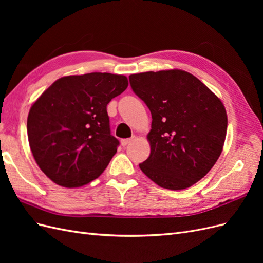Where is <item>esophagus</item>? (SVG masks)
Instances as JSON below:
<instances>
[{
    "mask_svg": "<svg viewBox=\"0 0 263 263\" xmlns=\"http://www.w3.org/2000/svg\"><path fill=\"white\" fill-rule=\"evenodd\" d=\"M134 140V137H132V138H126V139H122L121 140V144H122V146L123 147H125V146H127L128 144H130V142Z\"/></svg>",
    "mask_w": 263,
    "mask_h": 263,
    "instance_id": "1",
    "label": "esophagus"
}]
</instances>
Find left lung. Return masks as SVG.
<instances>
[{
	"instance_id": "8db88e82",
	"label": "left lung",
	"mask_w": 263,
	"mask_h": 263,
	"mask_svg": "<svg viewBox=\"0 0 263 263\" xmlns=\"http://www.w3.org/2000/svg\"><path fill=\"white\" fill-rule=\"evenodd\" d=\"M129 83L153 117L150 156L139 168L164 189L193 185L221 154L227 132L221 101L196 77L178 69L132 74Z\"/></svg>"
}]
</instances>
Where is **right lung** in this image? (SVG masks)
<instances>
[{
    "label": "right lung",
    "mask_w": 263,
    "mask_h": 263,
    "mask_svg": "<svg viewBox=\"0 0 263 263\" xmlns=\"http://www.w3.org/2000/svg\"><path fill=\"white\" fill-rule=\"evenodd\" d=\"M128 86L125 76L92 72L58 79L29 109L27 135L41 170L79 187L99 178L116 154L106 106Z\"/></svg>",
    "instance_id": "add662e5"
}]
</instances>
